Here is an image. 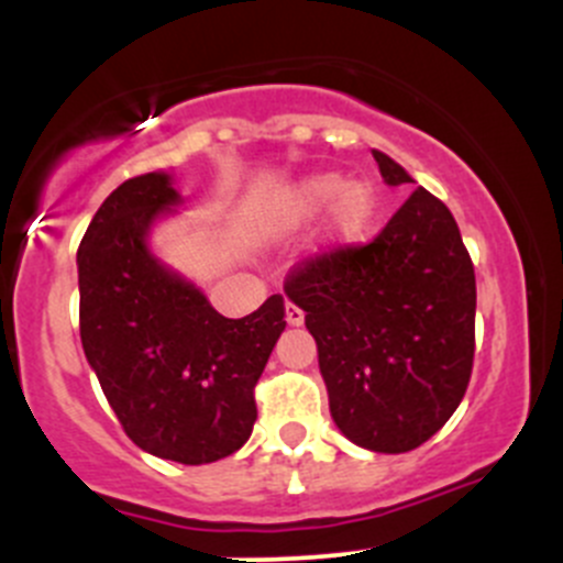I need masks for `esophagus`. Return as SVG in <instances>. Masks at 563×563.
<instances>
[{"instance_id":"obj_1","label":"esophagus","mask_w":563,"mask_h":563,"mask_svg":"<svg viewBox=\"0 0 563 563\" xmlns=\"http://www.w3.org/2000/svg\"><path fill=\"white\" fill-rule=\"evenodd\" d=\"M286 321H288V327H302L305 313H302V310L297 308V305L286 302Z\"/></svg>"}]
</instances>
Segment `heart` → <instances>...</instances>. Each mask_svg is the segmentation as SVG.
I'll use <instances>...</instances> for the list:
<instances>
[{"label":"heart","mask_w":563,"mask_h":563,"mask_svg":"<svg viewBox=\"0 0 563 563\" xmlns=\"http://www.w3.org/2000/svg\"><path fill=\"white\" fill-rule=\"evenodd\" d=\"M332 200L335 203L329 209L327 247L351 245L371 225L373 212H376V196L362 181L343 185L338 174H318L299 181L275 207V223L283 225V229L308 223L321 209H327Z\"/></svg>","instance_id":"b5f03b06"}]
</instances>
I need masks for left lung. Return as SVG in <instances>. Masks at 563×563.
<instances>
[{"label": "left lung", "instance_id": "left-lung-1", "mask_svg": "<svg viewBox=\"0 0 563 563\" xmlns=\"http://www.w3.org/2000/svg\"><path fill=\"white\" fill-rule=\"evenodd\" d=\"M384 181L411 174L373 150ZM286 297L316 338L329 413L356 446L417 450L463 400L474 365L476 280L450 209L424 187L365 247L291 272Z\"/></svg>", "mask_w": 563, "mask_h": 563}]
</instances>
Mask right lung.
Segmentation results:
<instances>
[{"instance_id": "add662e5", "label": "right lung", "mask_w": 563, "mask_h": 563, "mask_svg": "<svg viewBox=\"0 0 563 563\" xmlns=\"http://www.w3.org/2000/svg\"><path fill=\"white\" fill-rule=\"evenodd\" d=\"M181 203L174 176L122 181L78 247L81 345L135 446L185 465L240 450L258 417L255 382L286 329L283 297L225 318L150 245Z\"/></svg>"}]
</instances>
